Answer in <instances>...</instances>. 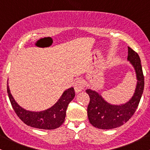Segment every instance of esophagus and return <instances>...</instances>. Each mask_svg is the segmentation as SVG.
<instances>
[{"label":"esophagus","mask_w":150,"mask_h":150,"mask_svg":"<svg viewBox=\"0 0 150 150\" xmlns=\"http://www.w3.org/2000/svg\"><path fill=\"white\" fill-rule=\"evenodd\" d=\"M84 82L81 80H78L75 83V85H74V88H75V91L76 93H79V92L83 91L84 88Z\"/></svg>","instance_id":"1"}]
</instances>
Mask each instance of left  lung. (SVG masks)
Masks as SVG:
<instances>
[{"instance_id":"obj_1","label":"left lung","mask_w":150,"mask_h":150,"mask_svg":"<svg viewBox=\"0 0 150 150\" xmlns=\"http://www.w3.org/2000/svg\"><path fill=\"white\" fill-rule=\"evenodd\" d=\"M128 61L135 70L137 85L131 99L124 104H112L105 100L102 95L88 88L86 92L90 97L87 113L90 123L99 129H112L125 123L135 112L144 86L143 72L138 54L128 47Z\"/></svg>"}]
</instances>
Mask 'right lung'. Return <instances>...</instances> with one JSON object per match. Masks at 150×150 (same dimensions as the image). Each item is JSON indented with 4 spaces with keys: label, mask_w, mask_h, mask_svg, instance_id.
Returning a JSON list of instances; mask_svg holds the SVG:
<instances>
[{
    "label": "right lung",
    "mask_w": 150,
    "mask_h": 150,
    "mask_svg": "<svg viewBox=\"0 0 150 150\" xmlns=\"http://www.w3.org/2000/svg\"><path fill=\"white\" fill-rule=\"evenodd\" d=\"M7 92L13 110L22 122L33 128L44 130L56 129L64 122L68 104L75 96V90L71 87L63 92L52 107L43 111L35 112L25 110L18 104L11 93L8 82Z\"/></svg>",
    "instance_id": "1"
}]
</instances>
